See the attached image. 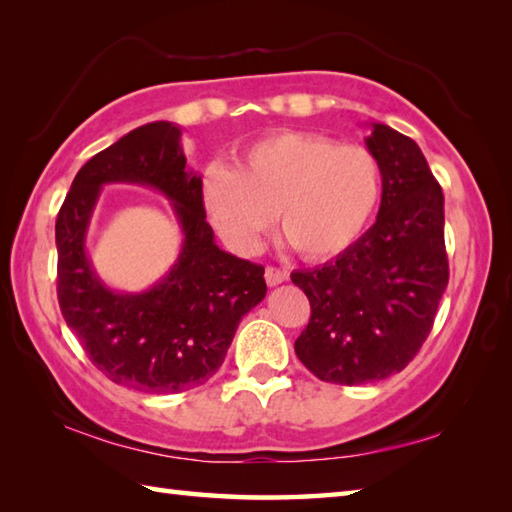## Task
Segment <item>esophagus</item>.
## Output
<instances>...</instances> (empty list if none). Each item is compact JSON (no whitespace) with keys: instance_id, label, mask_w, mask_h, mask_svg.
<instances>
[{"instance_id":"esophagus-1","label":"esophagus","mask_w":512,"mask_h":512,"mask_svg":"<svg viewBox=\"0 0 512 512\" xmlns=\"http://www.w3.org/2000/svg\"><path fill=\"white\" fill-rule=\"evenodd\" d=\"M266 284L268 286H279V284H284V281H288V270H284V268H275V266H268L266 268Z\"/></svg>"}]
</instances>
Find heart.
Here are the masks:
<instances>
[{
    "instance_id": "heart-1",
    "label": "heart",
    "mask_w": 512,
    "mask_h": 512,
    "mask_svg": "<svg viewBox=\"0 0 512 512\" xmlns=\"http://www.w3.org/2000/svg\"><path fill=\"white\" fill-rule=\"evenodd\" d=\"M383 178L363 145L308 132H279L239 151L233 169L211 165L202 204L237 253H253L275 213L279 231L310 262L352 248L378 209Z\"/></svg>"
}]
</instances>
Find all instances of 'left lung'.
Segmentation results:
<instances>
[{"instance_id":"1","label":"left lung","mask_w":512,"mask_h":512,"mask_svg":"<svg viewBox=\"0 0 512 512\" xmlns=\"http://www.w3.org/2000/svg\"><path fill=\"white\" fill-rule=\"evenodd\" d=\"M383 178L374 226L345 253L292 284L310 299L299 361L336 385L376 383L418 354L449 284L444 195L409 136L372 123L365 138Z\"/></svg>"}]
</instances>
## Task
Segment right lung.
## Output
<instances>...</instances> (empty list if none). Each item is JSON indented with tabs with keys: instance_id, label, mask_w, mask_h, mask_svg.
Listing matches in <instances>:
<instances>
[{
	"instance_id": "obj_1",
	"label": "right lung",
	"mask_w": 512,
	"mask_h": 512,
	"mask_svg": "<svg viewBox=\"0 0 512 512\" xmlns=\"http://www.w3.org/2000/svg\"><path fill=\"white\" fill-rule=\"evenodd\" d=\"M180 136L178 125L156 121L99 151L76 173L54 226L65 323L112 383L147 394L204 385L224 363L239 321L266 297L264 266L215 244L202 178L187 169ZM112 181L160 190L183 228L177 264L145 293L107 289L84 250L93 206Z\"/></svg>"
}]
</instances>
